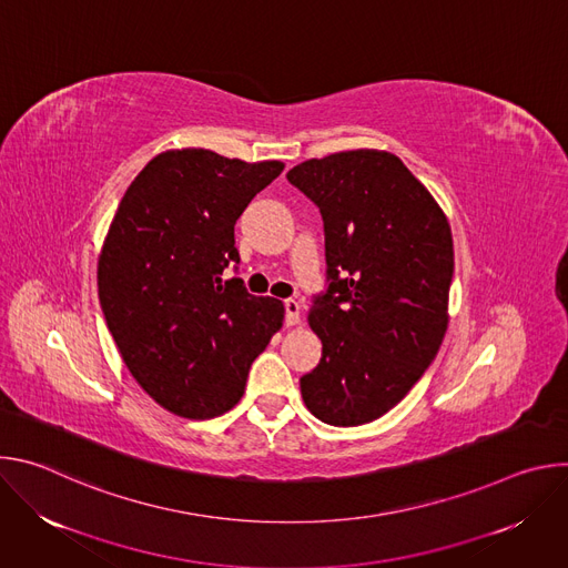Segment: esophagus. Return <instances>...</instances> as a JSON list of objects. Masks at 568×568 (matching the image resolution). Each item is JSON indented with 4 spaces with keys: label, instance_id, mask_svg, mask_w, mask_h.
<instances>
[{
    "label": "esophagus",
    "instance_id": "esophagus-1",
    "mask_svg": "<svg viewBox=\"0 0 568 568\" xmlns=\"http://www.w3.org/2000/svg\"><path fill=\"white\" fill-rule=\"evenodd\" d=\"M283 307H285V326H296L301 316V303L294 298H285Z\"/></svg>",
    "mask_w": 568,
    "mask_h": 568
}]
</instances>
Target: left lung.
Here are the masks:
<instances>
[{"label": "left lung", "instance_id": "1", "mask_svg": "<svg viewBox=\"0 0 568 568\" xmlns=\"http://www.w3.org/2000/svg\"><path fill=\"white\" fill-rule=\"evenodd\" d=\"M287 182L312 200L326 235V292L312 298L321 339L301 377L321 423L357 427L407 395L434 362L454 276L452 229L432 193L382 150L310 159Z\"/></svg>", "mask_w": 568, "mask_h": 568}]
</instances>
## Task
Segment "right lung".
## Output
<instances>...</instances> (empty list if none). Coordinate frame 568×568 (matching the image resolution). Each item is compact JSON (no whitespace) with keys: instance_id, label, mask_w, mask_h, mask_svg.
<instances>
[{"instance_id":"obj_1","label":"right lung","mask_w":568,"mask_h":568,"mask_svg":"<svg viewBox=\"0 0 568 568\" xmlns=\"http://www.w3.org/2000/svg\"><path fill=\"white\" fill-rule=\"evenodd\" d=\"M204 148L156 154L128 186L99 258V298L141 388L182 418H215L245 393L283 326V303L242 278L233 226L281 173Z\"/></svg>"}]
</instances>
